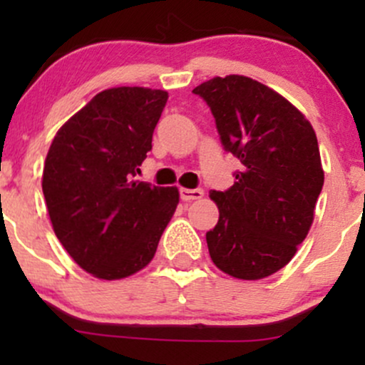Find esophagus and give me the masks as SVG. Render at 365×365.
Instances as JSON below:
<instances>
[{
	"label": "esophagus",
	"instance_id": "34e87169",
	"mask_svg": "<svg viewBox=\"0 0 365 365\" xmlns=\"http://www.w3.org/2000/svg\"><path fill=\"white\" fill-rule=\"evenodd\" d=\"M202 188H180V199L182 200H195L202 199Z\"/></svg>",
	"mask_w": 365,
	"mask_h": 365
}]
</instances>
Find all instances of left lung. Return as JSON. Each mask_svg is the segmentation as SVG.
Listing matches in <instances>:
<instances>
[{
    "label": "left lung",
    "mask_w": 365,
    "mask_h": 365,
    "mask_svg": "<svg viewBox=\"0 0 365 365\" xmlns=\"http://www.w3.org/2000/svg\"><path fill=\"white\" fill-rule=\"evenodd\" d=\"M226 153L242 170L228 190H211L220 220L206 233L216 267L261 279L287 266L307 237L324 183L312 125L264 83L226 75L197 86Z\"/></svg>",
    "instance_id": "obj_1"
}]
</instances>
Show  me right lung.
<instances>
[{
	"mask_svg": "<svg viewBox=\"0 0 365 365\" xmlns=\"http://www.w3.org/2000/svg\"><path fill=\"white\" fill-rule=\"evenodd\" d=\"M168 92L113 87L58 130L43 194L58 240L83 271L121 279L153 261L178 206L177 187L139 182Z\"/></svg>",
	"mask_w": 365,
	"mask_h": 365,
	"instance_id": "right-lung-1",
	"label": "right lung"
}]
</instances>
